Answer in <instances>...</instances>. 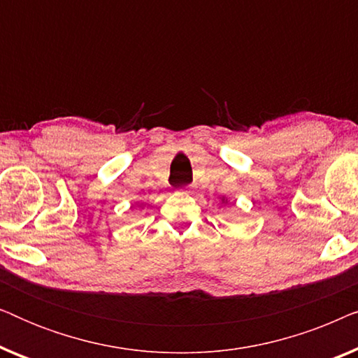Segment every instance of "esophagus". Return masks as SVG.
Returning <instances> with one entry per match:
<instances>
[{"label": "esophagus", "instance_id": "1", "mask_svg": "<svg viewBox=\"0 0 358 358\" xmlns=\"http://www.w3.org/2000/svg\"><path fill=\"white\" fill-rule=\"evenodd\" d=\"M189 192H190L189 187H182V189H180V194H189Z\"/></svg>", "mask_w": 358, "mask_h": 358}]
</instances>
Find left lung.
<instances>
[{"instance_id":"obj_1","label":"left lung","mask_w":358,"mask_h":358,"mask_svg":"<svg viewBox=\"0 0 358 358\" xmlns=\"http://www.w3.org/2000/svg\"><path fill=\"white\" fill-rule=\"evenodd\" d=\"M223 202H224V199H223Z\"/></svg>"}]
</instances>
